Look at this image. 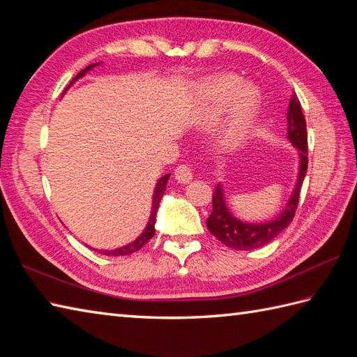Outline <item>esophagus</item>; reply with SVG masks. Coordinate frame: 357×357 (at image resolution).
<instances>
[{"mask_svg": "<svg viewBox=\"0 0 357 357\" xmlns=\"http://www.w3.org/2000/svg\"><path fill=\"white\" fill-rule=\"evenodd\" d=\"M174 178H176L178 183H181V184L190 183L192 178H193L192 167H190V165H187V164H181V165H178L176 169H174Z\"/></svg>", "mask_w": 357, "mask_h": 357, "instance_id": "34e87169", "label": "esophagus"}]
</instances>
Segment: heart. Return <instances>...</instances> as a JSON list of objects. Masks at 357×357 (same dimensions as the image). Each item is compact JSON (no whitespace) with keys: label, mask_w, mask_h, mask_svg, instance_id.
I'll list each match as a JSON object with an SVG mask.
<instances>
[{"label":"heart","mask_w":357,"mask_h":357,"mask_svg":"<svg viewBox=\"0 0 357 357\" xmlns=\"http://www.w3.org/2000/svg\"><path fill=\"white\" fill-rule=\"evenodd\" d=\"M241 78L234 77V75H222L208 84L206 90L207 119H215L221 115L234 100L229 123L224 128V141L227 144L238 142L245 135L256 115L257 107H259V98H257L256 90L252 87H244L241 91Z\"/></svg>","instance_id":"b5f03b06"}]
</instances>
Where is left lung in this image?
<instances>
[{
	"mask_svg": "<svg viewBox=\"0 0 357 357\" xmlns=\"http://www.w3.org/2000/svg\"><path fill=\"white\" fill-rule=\"evenodd\" d=\"M288 139L294 147L299 150V178L298 184L293 192V196L288 201L285 210L275 221L264 224H248L242 222L234 218L230 210L227 208L224 199V192L221 185L215 187L213 192V210L207 219V229L213 236L221 241L224 245L233 250H255L267 245L275 239L278 234L285 230L288 224L293 221L296 210H298L301 187L304 183L307 167H308V141H307V123L302 113L301 102L296 93H293L290 105H288Z\"/></svg>",
	"mask_w": 357,
	"mask_h": 357,
	"instance_id": "obj_1",
	"label": "left lung"
}]
</instances>
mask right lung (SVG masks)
Listing matches in <instances>:
<instances>
[{
  "label": "right lung",
  "instance_id": "obj_1",
  "mask_svg": "<svg viewBox=\"0 0 357 357\" xmlns=\"http://www.w3.org/2000/svg\"><path fill=\"white\" fill-rule=\"evenodd\" d=\"M93 66L96 64H92V66H87L84 70H81L77 77H75L73 81H77L78 78H81L82 75H84L86 72H89L90 69H92ZM72 81V82H73ZM70 82V84H72ZM170 174H164V176L158 181V184L155 187V195H153V206H151V215H150V221L147 224V229L142 231L141 236L133 241L132 244H128L126 247H121V248H116V250H101V255H105V256H127V255H132L135 252H138V250H141L144 245L147 244V242L153 238L155 234V221H156V211H158V207H159V202H161V198L162 195L165 192V185H167V181H169ZM95 250V248H93ZM95 252H98V250H95Z\"/></svg>",
  "mask_w": 357,
  "mask_h": 357
}]
</instances>
